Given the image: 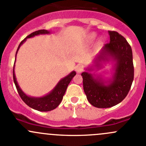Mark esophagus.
Wrapping results in <instances>:
<instances>
[{
    "mask_svg": "<svg viewBox=\"0 0 146 146\" xmlns=\"http://www.w3.org/2000/svg\"><path fill=\"white\" fill-rule=\"evenodd\" d=\"M76 70L77 73H81L83 70V67L82 66H77L76 67Z\"/></svg>",
    "mask_w": 146,
    "mask_h": 146,
    "instance_id": "1",
    "label": "esophagus"
}]
</instances>
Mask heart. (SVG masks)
Masks as SVG:
<instances>
[{"label":"heart","instance_id":"obj_1","mask_svg":"<svg viewBox=\"0 0 146 146\" xmlns=\"http://www.w3.org/2000/svg\"><path fill=\"white\" fill-rule=\"evenodd\" d=\"M95 36H96V34H95V33H91L90 35H89V39H90V40H92V39H95Z\"/></svg>","mask_w":146,"mask_h":146}]
</instances>
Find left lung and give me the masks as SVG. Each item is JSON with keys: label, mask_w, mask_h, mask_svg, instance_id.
I'll return each instance as SVG.
<instances>
[{"label": "left lung", "mask_w": 146, "mask_h": 146, "mask_svg": "<svg viewBox=\"0 0 146 146\" xmlns=\"http://www.w3.org/2000/svg\"><path fill=\"white\" fill-rule=\"evenodd\" d=\"M108 33L110 43L102 47L92 65L85 68L81 74L87 99L98 108H109L120 103L129 93L134 76L131 46L118 32L109 31ZM110 61L113 64L111 78L105 80L101 75L91 73Z\"/></svg>", "instance_id": "left-lung-1"}]
</instances>
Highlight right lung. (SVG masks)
<instances>
[{"label": "right lung", "mask_w": 146, "mask_h": 146, "mask_svg": "<svg viewBox=\"0 0 146 146\" xmlns=\"http://www.w3.org/2000/svg\"><path fill=\"white\" fill-rule=\"evenodd\" d=\"M50 33H51L50 31L46 30V29H41V30H38L35 32H32V34L28 35L24 40H23L20 42V45H19L18 48H17L15 54V64L16 56H17V54L18 52L19 48L26 42L27 39L34 37V36H37V35H48ZM76 75V71L73 70L68 76H66V77L61 79L58 81V83L56 84V85L54 87V89L50 91L46 95H44L42 97H32L25 93L23 91V90L20 88V85H18V82H17V79H16L15 77V64L14 68H13V80H14L15 85L17 90L18 92L21 99L29 107L40 111H51V110L56 109L59 105V104L62 101L63 97H64L65 92H66V89L68 88V84L70 83L71 80L73 79V78Z\"/></svg>", "instance_id": "1"}]
</instances>
